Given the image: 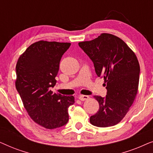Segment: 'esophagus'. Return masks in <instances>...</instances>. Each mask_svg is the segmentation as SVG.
I'll use <instances>...</instances> for the list:
<instances>
[{"mask_svg":"<svg viewBox=\"0 0 153 153\" xmlns=\"http://www.w3.org/2000/svg\"><path fill=\"white\" fill-rule=\"evenodd\" d=\"M79 99L81 100V101H85V100H87L89 99V96L88 95H80L79 96Z\"/></svg>","mask_w":153,"mask_h":153,"instance_id":"esophagus-1","label":"esophagus"}]
</instances>
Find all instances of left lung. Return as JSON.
I'll return each instance as SVG.
<instances>
[{"mask_svg": "<svg viewBox=\"0 0 153 153\" xmlns=\"http://www.w3.org/2000/svg\"><path fill=\"white\" fill-rule=\"evenodd\" d=\"M79 45L93 62L97 76L104 77L107 89L106 97L94 96L100 108L90 122L100 127L116 125L128 112L138 93L140 66L137 56L123 39L109 33Z\"/></svg>", "mask_w": 153, "mask_h": 153, "instance_id": "8db88e82", "label": "left lung"}]
</instances>
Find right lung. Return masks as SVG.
<instances>
[{"instance_id":"add662e5","label":"right lung","mask_w":153,"mask_h":153,"mask_svg":"<svg viewBox=\"0 0 153 153\" xmlns=\"http://www.w3.org/2000/svg\"><path fill=\"white\" fill-rule=\"evenodd\" d=\"M71 44L40 40L33 43L19 58L16 65L15 86L30 118L47 129L63 126L69 120L68 107L73 96L53 93L50 88L65 52Z\"/></svg>"}]
</instances>
